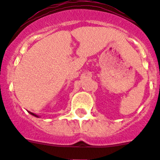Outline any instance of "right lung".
I'll return each mask as SVG.
<instances>
[{
	"instance_id": "add662e5",
	"label": "right lung",
	"mask_w": 160,
	"mask_h": 160,
	"mask_svg": "<svg viewBox=\"0 0 160 160\" xmlns=\"http://www.w3.org/2000/svg\"><path fill=\"white\" fill-rule=\"evenodd\" d=\"M29 113H30V114H31V115H33V116H35V117H37V118H39V115H37V114H34V113H32V112H29Z\"/></svg>"
}]
</instances>
